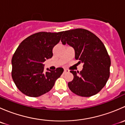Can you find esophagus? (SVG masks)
Segmentation results:
<instances>
[{
	"mask_svg": "<svg viewBox=\"0 0 125 125\" xmlns=\"http://www.w3.org/2000/svg\"><path fill=\"white\" fill-rule=\"evenodd\" d=\"M69 72H70V71H69L68 70H66V69H65V70H64L63 73H69Z\"/></svg>",
	"mask_w": 125,
	"mask_h": 125,
	"instance_id": "1",
	"label": "esophagus"
}]
</instances>
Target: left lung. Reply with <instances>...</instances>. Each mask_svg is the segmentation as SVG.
<instances>
[{
	"label": "left lung",
	"mask_w": 125,
	"mask_h": 125,
	"mask_svg": "<svg viewBox=\"0 0 125 125\" xmlns=\"http://www.w3.org/2000/svg\"><path fill=\"white\" fill-rule=\"evenodd\" d=\"M75 51V59L83 63L80 72L71 71L74 79L68 83L70 90L82 97L97 94L109 77L111 59L105 46L99 37L85 29L65 31L62 37Z\"/></svg>",
	"instance_id": "1"
}]
</instances>
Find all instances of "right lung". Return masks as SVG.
<instances>
[{
	"label": "right lung",
	"mask_w": 125,
	"mask_h": 125,
	"mask_svg": "<svg viewBox=\"0 0 125 125\" xmlns=\"http://www.w3.org/2000/svg\"><path fill=\"white\" fill-rule=\"evenodd\" d=\"M63 31L39 32L29 36L19 45L12 56V80L26 95L37 97L50 91L63 72L62 68L46 69L43 62L52 57V49L60 42Z\"/></svg>",
	"instance_id": "right-lung-1"
}]
</instances>
